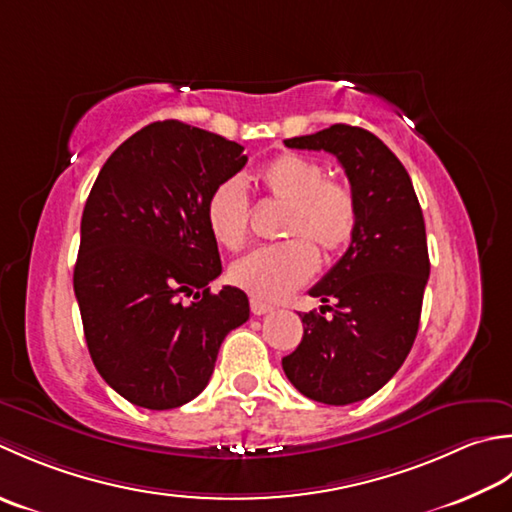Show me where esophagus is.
<instances>
[{
    "label": "esophagus",
    "instance_id": "obj_1",
    "mask_svg": "<svg viewBox=\"0 0 512 512\" xmlns=\"http://www.w3.org/2000/svg\"><path fill=\"white\" fill-rule=\"evenodd\" d=\"M249 307H252V314L254 316H263V314H269V311H274V307L269 305V302H263L258 298H252V302H249Z\"/></svg>",
    "mask_w": 512,
    "mask_h": 512
}]
</instances>
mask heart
<instances>
[{"label":"heart","mask_w":512,"mask_h":512,"mask_svg":"<svg viewBox=\"0 0 512 512\" xmlns=\"http://www.w3.org/2000/svg\"><path fill=\"white\" fill-rule=\"evenodd\" d=\"M256 179L271 198L287 203L283 236L294 238L238 258L229 267V278L247 294L278 300L314 276L318 254L312 242L327 256L351 245L358 229V203L347 183L327 179L318 161L296 152L265 163ZM249 214L247 194L236 179L218 183L205 201V223L214 241L232 252L247 241Z\"/></svg>","instance_id":"obj_1"}]
</instances>
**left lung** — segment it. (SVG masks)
Instances as JSON below:
<instances>
[{
	"mask_svg": "<svg viewBox=\"0 0 512 512\" xmlns=\"http://www.w3.org/2000/svg\"><path fill=\"white\" fill-rule=\"evenodd\" d=\"M287 148L325 150L338 159L358 203L347 252L309 296L334 316L302 314V340L283 358L289 382L322 404L344 406L380 391L409 356L429 280L422 207L398 156L369 130L336 123Z\"/></svg>",
	"mask_w": 512,
	"mask_h": 512,
	"instance_id": "1",
	"label": "left lung"
}]
</instances>
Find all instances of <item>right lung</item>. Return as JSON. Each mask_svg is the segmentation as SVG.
<instances>
[{
  "mask_svg": "<svg viewBox=\"0 0 512 512\" xmlns=\"http://www.w3.org/2000/svg\"><path fill=\"white\" fill-rule=\"evenodd\" d=\"M245 163L236 141L156 121L92 185L72 276L83 333L101 378L143 409L194 400L227 333L249 318L245 291L207 287L223 265L205 223L207 196Z\"/></svg>",
  "mask_w": 512,
  "mask_h": 512,
  "instance_id": "obj_1",
  "label": "right lung"
}]
</instances>
